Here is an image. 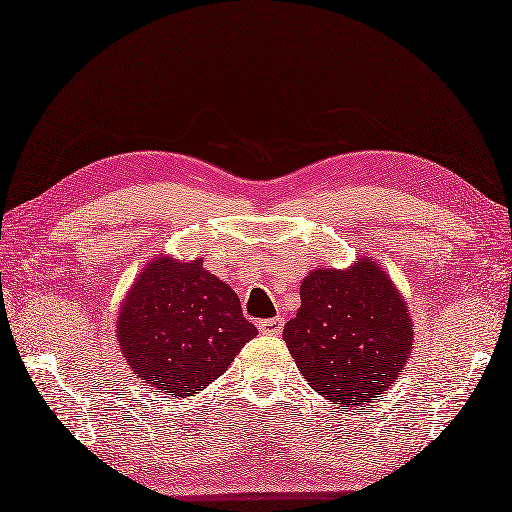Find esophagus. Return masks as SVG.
Segmentation results:
<instances>
[{
  "label": "esophagus",
  "instance_id": "1",
  "mask_svg": "<svg viewBox=\"0 0 512 512\" xmlns=\"http://www.w3.org/2000/svg\"><path fill=\"white\" fill-rule=\"evenodd\" d=\"M283 318H270V320H261L259 322V331L264 335H281L283 331Z\"/></svg>",
  "mask_w": 512,
  "mask_h": 512
}]
</instances>
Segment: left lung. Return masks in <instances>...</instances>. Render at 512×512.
I'll return each instance as SVG.
<instances>
[{
    "label": "left lung",
    "mask_w": 512,
    "mask_h": 512,
    "mask_svg": "<svg viewBox=\"0 0 512 512\" xmlns=\"http://www.w3.org/2000/svg\"><path fill=\"white\" fill-rule=\"evenodd\" d=\"M283 339L311 389L333 404L381 398L411 357L413 320L389 274L370 257L318 268L300 283Z\"/></svg>",
    "instance_id": "left-lung-1"
}]
</instances>
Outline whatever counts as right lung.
Returning <instances> with one entry per match:
<instances>
[{
  "label": "right lung",
  "mask_w": 512,
  "mask_h": 512,
  "mask_svg": "<svg viewBox=\"0 0 512 512\" xmlns=\"http://www.w3.org/2000/svg\"><path fill=\"white\" fill-rule=\"evenodd\" d=\"M257 335L240 298L203 259L153 257L131 283L116 318V342L142 383L192 396L227 372Z\"/></svg>",
  "instance_id": "add662e5"
}]
</instances>
